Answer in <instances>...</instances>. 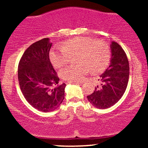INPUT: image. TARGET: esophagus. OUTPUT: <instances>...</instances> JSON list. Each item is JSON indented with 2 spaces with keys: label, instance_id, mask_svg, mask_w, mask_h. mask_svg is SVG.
<instances>
[{
  "label": "esophagus",
  "instance_id": "obj_1",
  "mask_svg": "<svg viewBox=\"0 0 148 148\" xmlns=\"http://www.w3.org/2000/svg\"><path fill=\"white\" fill-rule=\"evenodd\" d=\"M69 84H81L82 83L81 82H77V81H76V82H69Z\"/></svg>",
  "mask_w": 148,
  "mask_h": 148
}]
</instances>
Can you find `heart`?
Masks as SVG:
<instances>
[{
    "label": "heart",
    "mask_w": 148,
    "mask_h": 148,
    "mask_svg": "<svg viewBox=\"0 0 148 148\" xmlns=\"http://www.w3.org/2000/svg\"><path fill=\"white\" fill-rule=\"evenodd\" d=\"M50 60L56 68L59 69L75 57L74 63L61 69L60 76L69 82L83 81L91 71L99 72L106 67L109 58V49L105 42L90 37H79L64 42L61 47L51 50Z\"/></svg>",
    "instance_id": "heart-1"
}]
</instances>
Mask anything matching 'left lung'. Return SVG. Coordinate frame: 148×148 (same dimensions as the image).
Segmentation results:
<instances>
[{"label":"left lung","mask_w":148,"mask_h":148,"mask_svg":"<svg viewBox=\"0 0 148 148\" xmlns=\"http://www.w3.org/2000/svg\"><path fill=\"white\" fill-rule=\"evenodd\" d=\"M111 57L109 66L100 75L99 86L88 99L95 108L105 109L113 106L121 99L129 81L130 65L126 53L114 41L111 42Z\"/></svg>","instance_id":"left-lung-1"}]
</instances>
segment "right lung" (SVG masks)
<instances>
[{"label":"right lung","mask_w":148,"mask_h":148,"mask_svg":"<svg viewBox=\"0 0 148 148\" xmlns=\"http://www.w3.org/2000/svg\"><path fill=\"white\" fill-rule=\"evenodd\" d=\"M50 39L39 40L23 53L18 67L20 88L26 101L37 110L53 111L62 103L66 84H58L49 59Z\"/></svg>","instance_id":"1"}]
</instances>
